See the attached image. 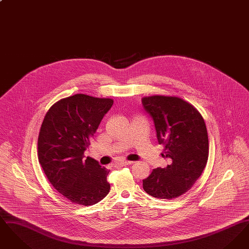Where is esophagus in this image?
Here are the masks:
<instances>
[{"label": "esophagus", "mask_w": 249, "mask_h": 249, "mask_svg": "<svg viewBox=\"0 0 249 249\" xmlns=\"http://www.w3.org/2000/svg\"><path fill=\"white\" fill-rule=\"evenodd\" d=\"M133 163V161H129V160H124V161H119L118 162L116 165L119 166H126V165H130V164H132Z\"/></svg>", "instance_id": "34e87169"}]
</instances>
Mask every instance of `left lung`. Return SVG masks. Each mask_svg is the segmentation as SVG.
I'll use <instances>...</instances> for the list:
<instances>
[{"mask_svg":"<svg viewBox=\"0 0 249 249\" xmlns=\"http://www.w3.org/2000/svg\"><path fill=\"white\" fill-rule=\"evenodd\" d=\"M142 104L153 119L158 142L164 145L161 156L170 160L143 179L142 188L155 198L173 200L190 190L207 163L206 126L197 108L177 96H146Z\"/></svg>","mask_w":249,"mask_h":249,"instance_id":"left-lung-1","label":"left lung"}]
</instances>
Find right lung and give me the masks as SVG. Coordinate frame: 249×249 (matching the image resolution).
<instances>
[{
    "mask_svg": "<svg viewBox=\"0 0 249 249\" xmlns=\"http://www.w3.org/2000/svg\"><path fill=\"white\" fill-rule=\"evenodd\" d=\"M114 100L74 94L48 109L38 136V160L50 184L71 203L93 205L109 192V171L93 159L84 160Z\"/></svg>",
    "mask_w": 249,
    "mask_h": 249,
    "instance_id": "1",
    "label": "right lung"
}]
</instances>
